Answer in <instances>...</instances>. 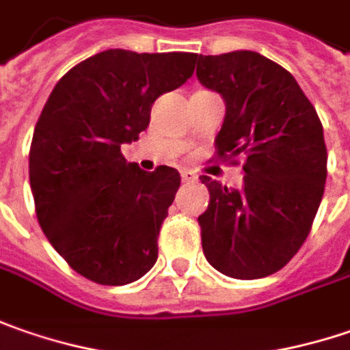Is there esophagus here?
<instances>
[{
    "label": "esophagus",
    "instance_id": "esophagus-1",
    "mask_svg": "<svg viewBox=\"0 0 350 350\" xmlns=\"http://www.w3.org/2000/svg\"><path fill=\"white\" fill-rule=\"evenodd\" d=\"M180 176H182V182H196L198 180V176L193 174L191 170H182Z\"/></svg>",
    "mask_w": 350,
    "mask_h": 350
}]
</instances>
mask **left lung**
I'll use <instances>...</instances> for the list:
<instances>
[{"instance_id": "obj_1", "label": "left lung", "mask_w": 350, "mask_h": 350, "mask_svg": "<svg viewBox=\"0 0 350 350\" xmlns=\"http://www.w3.org/2000/svg\"><path fill=\"white\" fill-rule=\"evenodd\" d=\"M196 74L227 107L215 137L217 159H245L243 190L200 178L209 190L198 217L205 258L225 276L265 278L299 251L321 204V121L296 78L262 54H200Z\"/></svg>"}]
</instances>
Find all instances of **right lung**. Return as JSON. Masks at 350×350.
<instances>
[{"label": "right lung", "instance_id": "1", "mask_svg": "<svg viewBox=\"0 0 350 350\" xmlns=\"http://www.w3.org/2000/svg\"><path fill=\"white\" fill-rule=\"evenodd\" d=\"M193 53L109 49L54 85L29 152L40 229L70 268L103 286L139 280L159 258V233L180 188L176 168L141 170L121 154L150 107L193 74Z\"/></svg>", "mask_w": 350, "mask_h": 350}]
</instances>
